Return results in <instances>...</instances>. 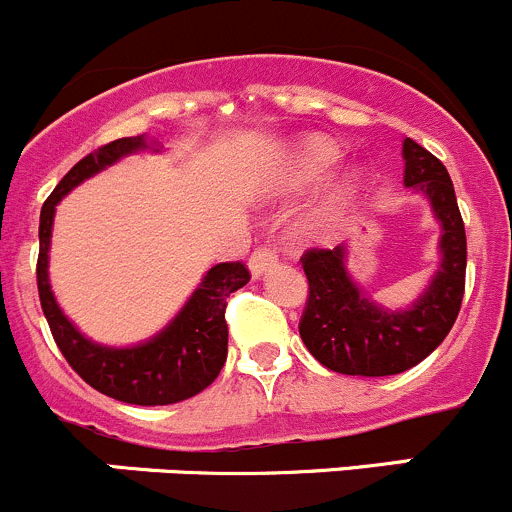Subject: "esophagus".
I'll list each match as a JSON object with an SVG mask.
<instances>
[{"label": "esophagus", "mask_w": 512, "mask_h": 512, "mask_svg": "<svg viewBox=\"0 0 512 512\" xmlns=\"http://www.w3.org/2000/svg\"><path fill=\"white\" fill-rule=\"evenodd\" d=\"M277 262V250L270 245H262V247H255V252L250 255V272L255 277H260L262 272L270 270L272 265Z\"/></svg>", "instance_id": "1"}]
</instances>
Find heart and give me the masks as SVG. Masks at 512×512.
Here are the masks:
<instances>
[{"mask_svg":"<svg viewBox=\"0 0 512 512\" xmlns=\"http://www.w3.org/2000/svg\"><path fill=\"white\" fill-rule=\"evenodd\" d=\"M339 156H342V151H339L337 143L327 141V138H307V141L297 148V153H294L292 183H309V180H314L317 175H322L329 165L337 163ZM349 185H352V178L344 180V183L334 190V195L347 193Z\"/></svg>","mask_w":512,"mask_h":512,"instance_id":"heart-1","label":"heart"}]
</instances>
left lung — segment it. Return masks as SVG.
Returning a JSON list of instances; mask_svg holds the SVG:
<instances>
[{"label": "left lung", "mask_w": 512, "mask_h": 512, "mask_svg": "<svg viewBox=\"0 0 512 512\" xmlns=\"http://www.w3.org/2000/svg\"><path fill=\"white\" fill-rule=\"evenodd\" d=\"M409 188L431 198L441 220L443 262L431 287L409 312H386L364 297L344 270V247H309L299 257L309 292L299 337L327 369L349 376H391L426 359L446 339L466 292V227L446 165L433 153L404 141Z\"/></svg>", "instance_id": "obj_1"}]
</instances>
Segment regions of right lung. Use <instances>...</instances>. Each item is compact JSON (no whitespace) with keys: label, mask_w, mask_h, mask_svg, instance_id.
<instances>
[{"label":"right lung","mask_w":512,"mask_h":512,"mask_svg":"<svg viewBox=\"0 0 512 512\" xmlns=\"http://www.w3.org/2000/svg\"><path fill=\"white\" fill-rule=\"evenodd\" d=\"M143 146H146L143 136L118 138L106 146H98L59 180L41 208L36 287L56 347L86 384L123 404L165 406L200 394L218 379L227 359V297L250 282V270L245 262L215 265L205 275L203 285L195 289L183 312L170 322V327L151 342L131 349L98 347L81 337L74 324L61 314L46 275L56 203L84 178Z\"/></svg>","instance_id":"1"}]
</instances>
